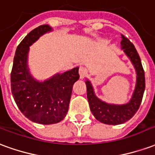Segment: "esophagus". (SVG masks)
Returning a JSON list of instances; mask_svg holds the SVG:
<instances>
[{
	"label": "esophagus",
	"instance_id": "esophagus-1",
	"mask_svg": "<svg viewBox=\"0 0 155 155\" xmlns=\"http://www.w3.org/2000/svg\"><path fill=\"white\" fill-rule=\"evenodd\" d=\"M79 74H80V78L81 80H83L85 76H86V74H87V71L86 69L83 66H81L80 69H79Z\"/></svg>",
	"mask_w": 155,
	"mask_h": 155
}]
</instances>
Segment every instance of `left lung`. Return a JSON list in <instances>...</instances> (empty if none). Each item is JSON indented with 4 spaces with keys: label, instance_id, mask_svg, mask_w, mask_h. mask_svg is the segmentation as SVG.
Wrapping results in <instances>:
<instances>
[{
    "label": "left lung",
    "instance_id": "8db88e82",
    "mask_svg": "<svg viewBox=\"0 0 155 155\" xmlns=\"http://www.w3.org/2000/svg\"><path fill=\"white\" fill-rule=\"evenodd\" d=\"M121 49L134 64L136 71V84L133 95L127 104H108L101 101L94 94V89L90 81H85L87 88V98L90 108L95 119L106 124H120L125 123L135 114L143 99L145 89V77L141 60L136 49L130 40L121 35Z\"/></svg>",
    "mask_w": 155,
    "mask_h": 155
}]
</instances>
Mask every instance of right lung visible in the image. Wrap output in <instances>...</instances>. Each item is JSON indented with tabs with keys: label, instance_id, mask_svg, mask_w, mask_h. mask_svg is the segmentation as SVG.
Segmentation results:
<instances>
[{
	"label": "right lung",
	"instance_id": "add662e5",
	"mask_svg": "<svg viewBox=\"0 0 155 155\" xmlns=\"http://www.w3.org/2000/svg\"><path fill=\"white\" fill-rule=\"evenodd\" d=\"M51 31L50 25H40L22 40L16 48L11 74L12 93L19 110L27 119L41 124H56L65 117L73 84L80 78L79 67L42 82L32 77L27 64L30 46Z\"/></svg>",
	"mask_w": 155,
	"mask_h": 155
}]
</instances>
